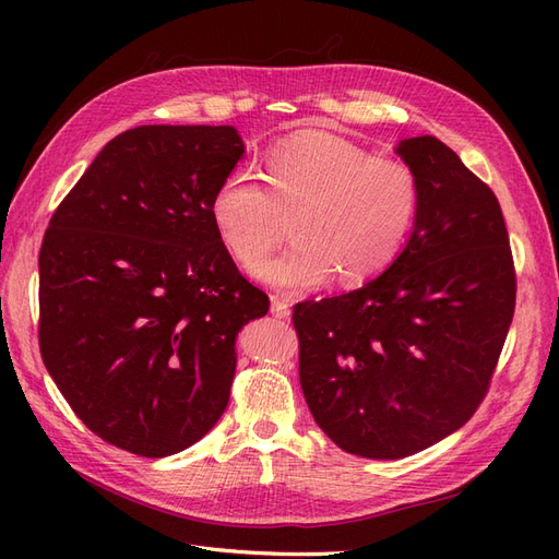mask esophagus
Wrapping results in <instances>:
<instances>
[{
    "instance_id": "obj_1",
    "label": "esophagus",
    "mask_w": 559,
    "mask_h": 559,
    "mask_svg": "<svg viewBox=\"0 0 559 559\" xmlns=\"http://www.w3.org/2000/svg\"><path fill=\"white\" fill-rule=\"evenodd\" d=\"M270 312H273L277 319H286V317H289L292 314V306H289V302H286L284 298H273V306H270Z\"/></svg>"
}]
</instances>
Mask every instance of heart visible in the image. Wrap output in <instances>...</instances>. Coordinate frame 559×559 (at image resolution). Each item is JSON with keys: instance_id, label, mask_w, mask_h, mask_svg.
Instances as JSON below:
<instances>
[{"instance_id": "b5f03b06", "label": "heart", "mask_w": 559, "mask_h": 559, "mask_svg": "<svg viewBox=\"0 0 559 559\" xmlns=\"http://www.w3.org/2000/svg\"><path fill=\"white\" fill-rule=\"evenodd\" d=\"M265 189L249 173L226 175L210 218L233 261L251 267L281 239L293 216L297 242L253 270L277 289H312L337 275L359 284L396 261L419 212V181L408 163L370 156L329 132H310L265 158Z\"/></svg>"}]
</instances>
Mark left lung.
<instances>
[{
	"label": "left lung",
	"mask_w": 559,
	"mask_h": 559,
	"mask_svg": "<svg viewBox=\"0 0 559 559\" xmlns=\"http://www.w3.org/2000/svg\"><path fill=\"white\" fill-rule=\"evenodd\" d=\"M419 212L399 259L361 289L294 308L298 373L331 441L401 460L473 417L515 312L499 200L441 140H403Z\"/></svg>",
	"instance_id": "8db88e82"
}]
</instances>
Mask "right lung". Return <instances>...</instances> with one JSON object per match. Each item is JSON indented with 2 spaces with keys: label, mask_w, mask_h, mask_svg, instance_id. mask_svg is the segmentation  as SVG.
Here are the masks:
<instances>
[{
  "label": "right lung",
  "mask_w": 559,
  "mask_h": 559,
  "mask_svg": "<svg viewBox=\"0 0 559 559\" xmlns=\"http://www.w3.org/2000/svg\"><path fill=\"white\" fill-rule=\"evenodd\" d=\"M245 154L233 126H140L114 138L50 216L39 349L76 417L140 456L198 443L224 415L235 337L263 317L210 218Z\"/></svg>",
  "instance_id": "obj_1"
}]
</instances>
